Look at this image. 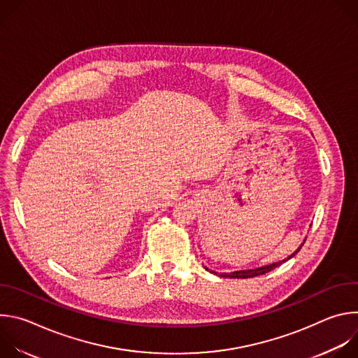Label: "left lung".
Segmentation results:
<instances>
[{"label": "left lung", "mask_w": 358, "mask_h": 358, "mask_svg": "<svg viewBox=\"0 0 358 358\" xmlns=\"http://www.w3.org/2000/svg\"><path fill=\"white\" fill-rule=\"evenodd\" d=\"M304 242H306V239H304ZM303 242V243H304ZM303 243L299 246V249L296 250V252H293L290 257L287 258V259H290V258H293L294 255L300 250V248L303 246ZM286 259V261H287ZM286 261H282V262H278V264H272V265H268V266H264V268H258V269H248V271H238V272H232V273H221V276L222 278H232V279H248V278H255V276H261V275H265V273H268V272H271V271H273L275 268H278L279 265H282L283 262H286Z\"/></svg>", "instance_id": "1"}]
</instances>
